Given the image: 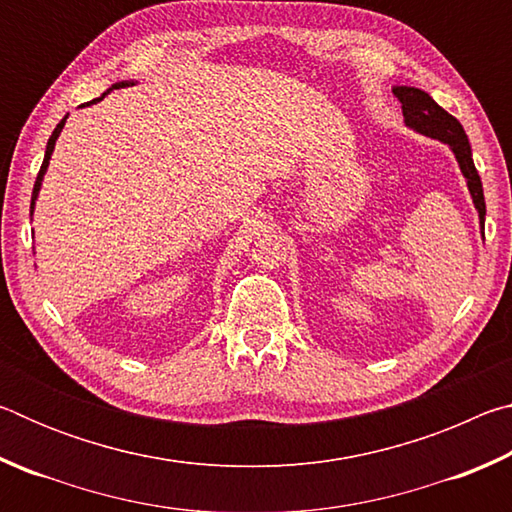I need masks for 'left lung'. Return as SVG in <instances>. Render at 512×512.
<instances>
[{
    "instance_id": "obj_1",
    "label": "left lung",
    "mask_w": 512,
    "mask_h": 512,
    "mask_svg": "<svg viewBox=\"0 0 512 512\" xmlns=\"http://www.w3.org/2000/svg\"><path fill=\"white\" fill-rule=\"evenodd\" d=\"M393 94L397 97V101L402 103L406 124L422 135H429L433 140H440L452 146L483 225V216H485L483 185H481L479 171L474 167L472 149H470V142H467V135L463 131L461 121L449 115V112L445 108H440L427 92H422L418 88H395Z\"/></svg>"
}]
</instances>
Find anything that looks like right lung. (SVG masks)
Listing matches in <instances>:
<instances>
[{"label":"right lung","mask_w":512,"mask_h":512,"mask_svg":"<svg viewBox=\"0 0 512 512\" xmlns=\"http://www.w3.org/2000/svg\"><path fill=\"white\" fill-rule=\"evenodd\" d=\"M121 85H126V83H117V85H112V88H121ZM103 97H99V99H94L92 103H97V101H101ZM65 119H67V115L60 119V124L54 128V133H51V137H49V142H47V151H45V160H42V167H40V171H38V178H36V185H33V196H31V212H33V203H36V196H38V192H40V183H42V176H45V171H47V167H49V158H51V151H54V144H56V140H58V135H60V131H63V126H65Z\"/></svg>","instance_id":"add662e5"}]
</instances>
